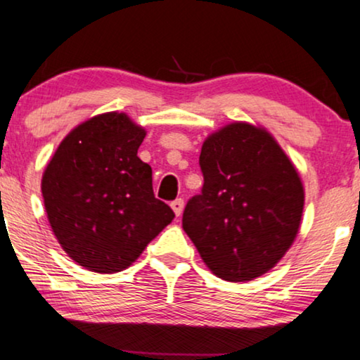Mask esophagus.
Segmentation results:
<instances>
[{"label": "esophagus", "mask_w": 360, "mask_h": 360, "mask_svg": "<svg viewBox=\"0 0 360 360\" xmlns=\"http://www.w3.org/2000/svg\"><path fill=\"white\" fill-rule=\"evenodd\" d=\"M171 209H173L174 214L179 217L182 214V210H184V200H182V199L173 200V202H171Z\"/></svg>", "instance_id": "esophagus-1"}]
</instances>
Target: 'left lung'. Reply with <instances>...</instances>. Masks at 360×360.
I'll list each match as a JSON object with an SVG mask.
<instances>
[{
    "instance_id": "8db88e82",
    "label": "left lung",
    "mask_w": 360,
    "mask_h": 360,
    "mask_svg": "<svg viewBox=\"0 0 360 360\" xmlns=\"http://www.w3.org/2000/svg\"><path fill=\"white\" fill-rule=\"evenodd\" d=\"M204 186L182 229L220 279L246 282L272 269L295 240L305 192L295 166L266 129L233 122L209 135Z\"/></svg>"
}]
</instances>
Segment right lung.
Returning <instances> with one entry per match:
<instances>
[{
  "instance_id": "1",
  "label": "right lung",
  "mask_w": 360,
  "mask_h": 360,
  "mask_svg": "<svg viewBox=\"0 0 360 360\" xmlns=\"http://www.w3.org/2000/svg\"><path fill=\"white\" fill-rule=\"evenodd\" d=\"M145 135L127 114H99L65 136L44 171L49 224L86 269H127L174 219L153 194L150 165L136 156Z\"/></svg>"
}]
</instances>
